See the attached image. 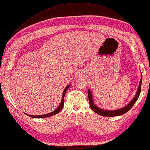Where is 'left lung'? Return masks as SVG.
<instances>
[{
	"label": "left lung",
	"mask_w": 150,
	"mask_h": 150,
	"mask_svg": "<svg viewBox=\"0 0 150 150\" xmlns=\"http://www.w3.org/2000/svg\"><path fill=\"white\" fill-rule=\"evenodd\" d=\"M141 84H142V76L141 78V81L139 82V85L137 92V93L136 95V96H135V97L132 100L130 101V103L129 104L126 105L125 107H124V108H121L120 109H117V110H115V111L103 110V109H100L99 108L97 107L93 103L92 93H91V92L88 90V96L90 106L91 109H92L95 112H96V113H97V114L100 115L101 116H120V115L125 114V112L129 111L130 109L132 108L134 104L138 99L139 97V95L141 93Z\"/></svg>",
	"instance_id": "1"
}]
</instances>
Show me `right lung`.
Returning <instances> with one entry per match:
<instances>
[{
    "mask_svg": "<svg viewBox=\"0 0 150 150\" xmlns=\"http://www.w3.org/2000/svg\"><path fill=\"white\" fill-rule=\"evenodd\" d=\"M71 86V85H69L66 86V88H65L64 92H63V95H62V101H61V103L60 104L59 106H58V108L55 109L54 111L50 112V113H48V114H46V115H36V116H34V115H29V116H30V117H32V118H47V117H50V116H52L53 115H54L57 114V113H58L60 112V111L62 109L63 106H64V96H65V92H66V91L67 90V89L69 88V86Z\"/></svg>",
    "mask_w": 150,
    "mask_h": 150,
    "instance_id": "obj_1",
    "label": "right lung"
}]
</instances>
